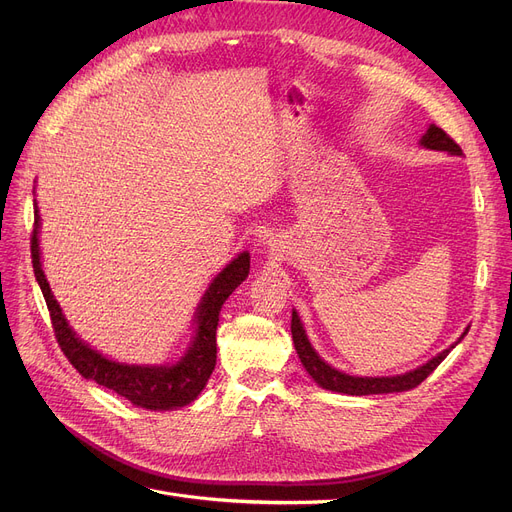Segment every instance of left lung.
<instances>
[{
  "label": "left lung",
  "mask_w": 512,
  "mask_h": 512,
  "mask_svg": "<svg viewBox=\"0 0 512 512\" xmlns=\"http://www.w3.org/2000/svg\"><path fill=\"white\" fill-rule=\"evenodd\" d=\"M421 147L425 149H434V151H446L450 155H463L461 147L456 145L448 134L438 128L436 124H429V128L425 130V134L421 137ZM290 332H292V342L294 348H297V355L303 363V367L307 369V373L311 378L326 390L332 392H340V394H348V396H369V394H390V392H405V390H413L417 388L429 373H432L452 351V348L459 344L467 332L469 326L465 328V332L461 334V338L456 340L450 348L442 351L440 355H436L434 359H429L427 363H423L421 367L400 373V375H386V378H359V375H348L344 371L334 369L332 365H328L324 359H321L315 348L311 346L307 332L303 328V321L299 317V313L292 309V324H290Z\"/></svg>",
  "instance_id": "8db88e82"
}]
</instances>
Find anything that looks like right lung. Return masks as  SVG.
Instances as JSON below:
<instances>
[{
  "label": "right lung",
  "instance_id": "right-lung-1",
  "mask_svg": "<svg viewBox=\"0 0 512 512\" xmlns=\"http://www.w3.org/2000/svg\"><path fill=\"white\" fill-rule=\"evenodd\" d=\"M39 226L41 218L35 201V228L31 236L33 270L51 315L53 332H56L58 344L62 346L64 355L74 365V369L83 378L93 380L99 386L124 396L134 407L151 411H172L191 405L205 388L215 367V357H218L215 330H218L222 305L234 292V288L240 286L242 280L249 276L251 255L247 251L240 253L213 278L195 313V338L180 361H176L174 365H128L103 357L87 342L80 340L68 326V321L43 274Z\"/></svg>",
  "mask_w": 512,
  "mask_h": 512
}]
</instances>
